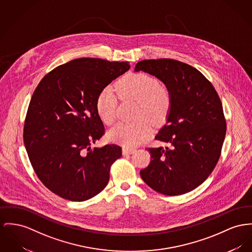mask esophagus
<instances>
[{
    "label": "esophagus",
    "instance_id": "obj_1",
    "mask_svg": "<svg viewBox=\"0 0 252 252\" xmlns=\"http://www.w3.org/2000/svg\"><path fill=\"white\" fill-rule=\"evenodd\" d=\"M134 152H135V149H134V148L124 147V148L122 149V153H123V155H131V154H133Z\"/></svg>",
    "mask_w": 252,
    "mask_h": 252
}]
</instances>
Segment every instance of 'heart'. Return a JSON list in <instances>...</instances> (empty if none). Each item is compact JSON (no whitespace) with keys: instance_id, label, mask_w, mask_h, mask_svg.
I'll return each mask as SVG.
<instances>
[{"instance_id":"1","label":"heart","mask_w":252,"mask_h":252,"mask_svg":"<svg viewBox=\"0 0 252 252\" xmlns=\"http://www.w3.org/2000/svg\"><path fill=\"white\" fill-rule=\"evenodd\" d=\"M121 99L137 101L133 122L118 123L109 132V137L133 147L144 140L152 130V123L162 124L168 118L172 108V96L165 86L158 84L154 76L143 72L130 73L122 77L115 86ZM96 112L101 120L111 125L117 118L118 96L111 87L104 88L96 97ZM151 120L149 121L148 118Z\"/></svg>"}]
</instances>
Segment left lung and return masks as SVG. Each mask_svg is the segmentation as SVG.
<instances>
[{"label": "left lung", "mask_w": 252, "mask_h": 252, "mask_svg": "<svg viewBox=\"0 0 252 252\" xmlns=\"http://www.w3.org/2000/svg\"><path fill=\"white\" fill-rule=\"evenodd\" d=\"M134 70L156 76L172 96L166 124L155 137L170 147L147 148L152 159L140 177L160 194L188 193L208 178L220 156L226 121L218 94L201 71L177 60H143Z\"/></svg>", "instance_id": "8db88e82"}]
</instances>
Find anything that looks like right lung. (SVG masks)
<instances>
[{"mask_svg":"<svg viewBox=\"0 0 252 252\" xmlns=\"http://www.w3.org/2000/svg\"><path fill=\"white\" fill-rule=\"evenodd\" d=\"M129 68L128 62L78 58L53 68L35 89L24 142L37 177L59 197L87 201L108 185L122 149L116 144L91 147L105 134L95 102Z\"/></svg>","mask_w":252,"mask_h":252,"instance_id":"add662e5","label":"right lung"}]
</instances>
